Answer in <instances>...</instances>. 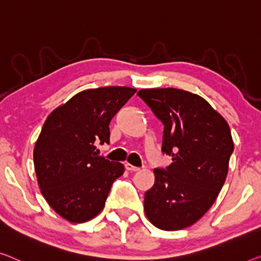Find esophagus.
Wrapping results in <instances>:
<instances>
[{
    "label": "esophagus",
    "mask_w": 261,
    "mask_h": 261,
    "mask_svg": "<svg viewBox=\"0 0 261 261\" xmlns=\"http://www.w3.org/2000/svg\"><path fill=\"white\" fill-rule=\"evenodd\" d=\"M125 169L127 171H134V172H137V171L141 170V168H137V166L131 165V164H129V163H127V164H125Z\"/></svg>",
    "instance_id": "esophagus-1"
}]
</instances>
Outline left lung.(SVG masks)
Segmentation results:
<instances>
[{
	"mask_svg": "<svg viewBox=\"0 0 261 261\" xmlns=\"http://www.w3.org/2000/svg\"><path fill=\"white\" fill-rule=\"evenodd\" d=\"M137 95L164 124L166 170L154 169L144 211L155 227L177 231L203 217L223 188L233 152L230 126L207 100L174 88L142 89Z\"/></svg>",
	"mask_w": 261,
	"mask_h": 261,
	"instance_id": "1",
	"label": "left lung"
}]
</instances>
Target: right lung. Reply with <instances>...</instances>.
Instances as JSON below:
<instances>
[{
    "mask_svg": "<svg viewBox=\"0 0 261 261\" xmlns=\"http://www.w3.org/2000/svg\"><path fill=\"white\" fill-rule=\"evenodd\" d=\"M129 87L81 91L45 119L34 147V166L42 196L70 223H85L102 212L124 165L97 154L109 143V124L135 92Z\"/></svg>",
    "mask_w": 261,
    "mask_h": 261,
    "instance_id": "obj_1",
    "label": "right lung"
}]
</instances>
